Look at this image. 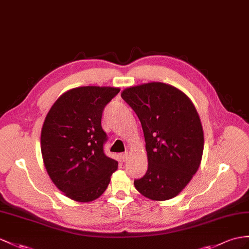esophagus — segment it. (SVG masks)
Instances as JSON below:
<instances>
[{
	"label": "esophagus",
	"mask_w": 249,
	"mask_h": 249,
	"mask_svg": "<svg viewBox=\"0 0 249 249\" xmlns=\"http://www.w3.org/2000/svg\"><path fill=\"white\" fill-rule=\"evenodd\" d=\"M121 160L123 161H125L126 160L129 159V153L128 152H124V153H121Z\"/></svg>",
	"instance_id": "1"
}]
</instances>
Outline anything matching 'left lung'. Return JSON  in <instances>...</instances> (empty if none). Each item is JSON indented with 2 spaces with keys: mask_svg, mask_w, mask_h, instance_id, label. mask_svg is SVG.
Listing matches in <instances>:
<instances>
[{
  "mask_svg": "<svg viewBox=\"0 0 249 249\" xmlns=\"http://www.w3.org/2000/svg\"><path fill=\"white\" fill-rule=\"evenodd\" d=\"M123 99L142 126L148 170L134 180L153 201H166L184 189L196 174L204 150V133L191 100L172 86L151 82L125 89Z\"/></svg>",
  "mask_w": 249,
  "mask_h": 249,
  "instance_id": "1",
  "label": "left lung"
}]
</instances>
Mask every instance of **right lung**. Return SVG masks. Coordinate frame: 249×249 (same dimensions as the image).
I'll return each instance as SVG.
<instances>
[{"mask_svg":"<svg viewBox=\"0 0 249 249\" xmlns=\"http://www.w3.org/2000/svg\"><path fill=\"white\" fill-rule=\"evenodd\" d=\"M110 87H81L58 98L41 131V152L53 183L77 202H90L107 188L118 162L105 154L101 126L106 106L119 93Z\"/></svg>","mask_w":249,"mask_h":249,"instance_id":"1","label":"right lung"}]
</instances>
